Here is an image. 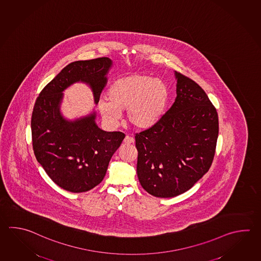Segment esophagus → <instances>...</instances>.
Wrapping results in <instances>:
<instances>
[{
    "mask_svg": "<svg viewBox=\"0 0 261 261\" xmlns=\"http://www.w3.org/2000/svg\"><path fill=\"white\" fill-rule=\"evenodd\" d=\"M123 142L125 144H133L135 142V139H134L133 137H130V136H126L125 138H124V140H123Z\"/></svg>",
    "mask_w": 261,
    "mask_h": 261,
    "instance_id": "esophagus-1",
    "label": "esophagus"
}]
</instances>
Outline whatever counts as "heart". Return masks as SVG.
Returning a JSON list of instances; mask_svg holds the SVG:
<instances>
[{"mask_svg": "<svg viewBox=\"0 0 261 261\" xmlns=\"http://www.w3.org/2000/svg\"><path fill=\"white\" fill-rule=\"evenodd\" d=\"M169 90L165 82L143 73L124 75L114 81L107 98L98 104L103 118L116 122L121 111L127 110V120L136 127L146 129L158 122L168 101Z\"/></svg>", "mask_w": 261, "mask_h": 261, "instance_id": "obj_1", "label": "heart"}]
</instances>
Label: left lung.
Here are the masks:
<instances>
[{
    "instance_id": "8db88e82",
    "label": "left lung",
    "mask_w": 261,
    "mask_h": 261,
    "mask_svg": "<svg viewBox=\"0 0 261 261\" xmlns=\"http://www.w3.org/2000/svg\"><path fill=\"white\" fill-rule=\"evenodd\" d=\"M174 104L151 127L135 134L137 174L144 190L159 198L189 191L210 168L218 115L202 87L176 71Z\"/></svg>"
}]
</instances>
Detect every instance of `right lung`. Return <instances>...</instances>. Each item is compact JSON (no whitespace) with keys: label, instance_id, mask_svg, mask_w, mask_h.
<instances>
[{"label":"right lung","instance_id":"add662e5","mask_svg":"<svg viewBox=\"0 0 261 261\" xmlns=\"http://www.w3.org/2000/svg\"><path fill=\"white\" fill-rule=\"evenodd\" d=\"M112 60L98 58L66 66L40 92L32 111V149L48 176L70 192H85L97 186L125 135L106 132L95 123L96 114L68 122L59 113L62 91L75 82L90 85L98 103Z\"/></svg>","mask_w":261,"mask_h":261}]
</instances>
